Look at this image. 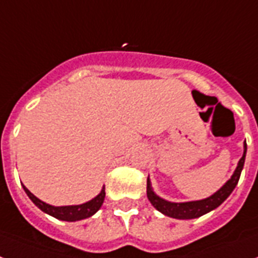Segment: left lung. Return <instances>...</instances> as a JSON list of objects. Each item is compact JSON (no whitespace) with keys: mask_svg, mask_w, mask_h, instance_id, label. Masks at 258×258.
Returning a JSON list of instances; mask_svg holds the SVG:
<instances>
[{"mask_svg":"<svg viewBox=\"0 0 258 258\" xmlns=\"http://www.w3.org/2000/svg\"><path fill=\"white\" fill-rule=\"evenodd\" d=\"M245 155H246V142L244 143V155L238 162L237 168L232 175V177L228 180L227 183L224 184L223 187L217 190L216 194L212 195L211 198L204 199V200H198V202H188V203H171L167 202L164 199L159 198L158 195H155V192L151 188L150 179H147V198L151 202V204L154 205L155 208L158 209L159 212H162L163 215L173 219H196L200 217L205 213L211 212L215 208H217L224 200H227V198L232 194V190L237 185L240 175H241L242 167H244Z\"/></svg>","mask_w":258,"mask_h":258,"instance_id":"left-lung-1","label":"left lung"}]
</instances>
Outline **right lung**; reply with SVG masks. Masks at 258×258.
Returning <instances> with one entry per match:
<instances>
[{
	"instance_id": "right-lung-1",
	"label": "right lung",
	"mask_w": 258,
	"mask_h": 258,
	"mask_svg": "<svg viewBox=\"0 0 258 258\" xmlns=\"http://www.w3.org/2000/svg\"><path fill=\"white\" fill-rule=\"evenodd\" d=\"M22 187H24L25 192L30 198L31 202L34 203L41 211H43V212L50 215V216L55 217V219L63 220V221H78V220L87 219V217L93 216L94 213L102 207V204L104 202V196H106V192H104L103 187L102 190H100V194L96 198H94L90 202L85 203V204L68 205V207H53V205H49L46 204V203L41 202L38 198H35L34 195L31 194L30 190L27 189L25 185H22Z\"/></svg>"
}]
</instances>
